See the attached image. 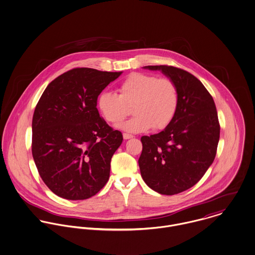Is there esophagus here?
I'll list each match as a JSON object with an SVG mask.
<instances>
[{
  "label": "esophagus",
  "mask_w": 255,
  "mask_h": 255,
  "mask_svg": "<svg viewBox=\"0 0 255 255\" xmlns=\"http://www.w3.org/2000/svg\"><path fill=\"white\" fill-rule=\"evenodd\" d=\"M134 136L133 135H131V134H128V133H124L123 134V138L125 139V140H128V139H132Z\"/></svg>",
  "instance_id": "esophagus-1"
}]
</instances>
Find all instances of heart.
<instances>
[{
    "label": "heart",
    "mask_w": 255,
    "mask_h": 255,
    "mask_svg": "<svg viewBox=\"0 0 255 255\" xmlns=\"http://www.w3.org/2000/svg\"><path fill=\"white\" fill-rule=\"evenodd\" d=\"M97 105L103 117L112 124L120 123L132 108L135 115L120 125L125 131L139 133L151 127L161 130L169 125L177 114L179 91L170 78L135 72L119 84L118 95L102 93Z\"/></svg>",
    "instance_id": "1"
}]
</instances>
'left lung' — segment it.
Instances as JSON below:
<instances>
[{"label": "left lung", "instance_id": "1", "mask_svg": "<svg viewBox=\"0 0 255 255\" xmlns=\"http://www.w3.org/2000/svg\"><path fill=\"white\" fill-rule=\"evenodd\" d=\"M161 70L178 87L179 107L160 133L142 136L141 175L153 191L172 196L195 186L212 164L220 124L212 96L196 76L171 65H148Z\"/></svg>", "mask_w": 255, "mask_h": 255}]
</instances>
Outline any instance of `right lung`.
<instances>
[{"mask_svg":"<svg viewBox=\"0 0 255 255\" xmlns=\"http://www.w3.org/2000/svg\"><path fill=\"white\" fill-rule=\"evenodd\" d=\"M121 73L70 69L48 85L35 108L32 155L44 183L60 198H91L109 181L123 136L100 116L97 100Z\"/></svg>","mask_w":255,"mask_h":255,"instance_id":"add662e5","label":"right lung"}]
</instances>
